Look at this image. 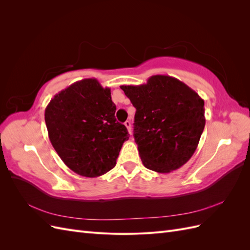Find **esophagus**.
<instances>
[{"mask_svg": "<svg viewBox=\"0 0 250 250\" xmlns=\"http://www.w3.org/2000/svg\"><path fill=\"white\" fill-rule=\"evenodd\" d=\"M124 125L126 126V128H127V130H128V132L129 133H131V123H130V121H126V122L124 123Z\"/></svg>", "mask_w": 250, "mask_h": 250, "instance_id": "obj_1", "label": "esophagus"}]
</instances>
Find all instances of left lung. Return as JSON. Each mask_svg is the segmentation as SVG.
I'll return each instance as SVG.
<instances>
[{"mask_svg":"<svg viewBox=\"0 0 250 250\" xmlns=\"http://www.w3.org/2000/svg\"><path fill=\"white\" fill-rule=\"evenodd\" d=\"M121 88L137 109L133 137L143 165L157 173L179 169L198 146L206 125L204 101L184 82L166 75Z\"/></svg>","mask_w":250,"mask_h":250,"instance_id":"8db88e82","label":"left lung"}]
</instances>
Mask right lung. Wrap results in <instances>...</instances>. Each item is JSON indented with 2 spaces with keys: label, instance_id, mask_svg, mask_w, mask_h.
<instances>
[{
  "label": "right lung",
  "instance_id": "1",
  "mask_svg": "<svg viewBox=\"0 0 250 250\" xmlns=\"http://www.w3.org/2000/svg\"><path fill=\"white\" fill-rule=\"evenodd\" d=\"M110 94L97 79H83L56 94L44 110L52 146L81 176L98 177L111 170L129 139L125 125L117 122Z\"/></svg>",
  "mask_w": 250,
  "mask_h": 250
}]
</instances>
